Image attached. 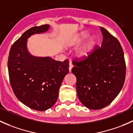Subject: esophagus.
<instances>
[{
  "mask_svg": "<svg viewBox=\"0 0 133 133\" xmlns=\"http://www.w3.org/2000/svg\"><path fill=\"white\" fill-rule=\"evenodd\" d=\"M73 64H72L71 62L69 63V72L71 71V69H72V68H73Z\"/></svg>",
  "mask_w": 133,
  "mask_h": 133,
  "instance_id": "obj_1",
  "label": "esophagus"
}]
</instances>
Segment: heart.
Instances as JSON below:
<instances>
[{
  "label": "heart",
  "instance_id": "obj_1",
  "mask_svg": "<svg viewBox=\"0 0 133 133\" xmlns=\"http://www.w3.org/2000/svg\"><path fill=\"white\" fill-rule=\"evenodd\" d=\"M90 37V33L88 32H84L82 33L79 37L75 39L71 40L68 42V46H76L79 45L82 42L86 41L89 37ZM98 43V38L96 37H92L89 41L85 44L83 47H82L76 53V57L79 59H85L88 58L92 52V51L95 49V46Z\"/></svg>",
  "mask_w": 133,
  "mask_h": 133
}]
</instances>
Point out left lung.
<instances>
[{
	"label": "left lung",
	"mask_w": 133,
	"mask_h": 133,
	"mask_svg": "<svg viewBox=\"0 0 133 133\" xmlns=\"http://www.w3.org/2000/svg\"><path fill=\"white\" fill-rule=\"evenodd\" d=\"M101 48L82 61L75 59L72 73L76 78V92L82 104L97 110L108 106L117 96L125 82L126 65L119 41L102 27Z\"/></svg>",
	"instance_id": "left-lung-1"
}]
</instances>
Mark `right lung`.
<instances>
[{
    "label": "right lung",
    "mask_w": 133,
    "mask_h": 133,
    "mask_svg": "<svg viewBox=\"0 0 133 133\" xmlns=\"http://www.w3.org/2000/svg\"><path fill=\"white\" fill-rule=\"evenodd\" d=\"M49 29V25L45 24L25 31L12 45L8 61L9 82L15 96L26 106L40 111L55 104L63 79L69 73L68 60L56 61L28 52V38Z\"/></svg>",
    "instance_id": "right-lung-1"
}]
</instances>
